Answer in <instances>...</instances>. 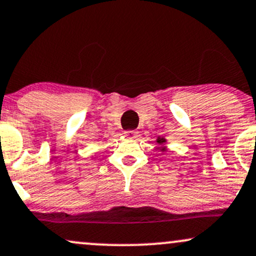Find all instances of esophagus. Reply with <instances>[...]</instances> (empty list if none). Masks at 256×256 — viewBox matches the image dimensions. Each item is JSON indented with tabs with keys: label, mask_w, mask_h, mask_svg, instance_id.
Listing matches in <instances>:
<instances>
[{
	"label": "esophagus",
	"mask_w": 256,
	"mask_h": 256,
	"mask_svg": "<svg viewBox=\"0 0 256 256\" xmlns=\"http://www.w3.org/2000/svg\"><path fill=\"white\" fill-rule=\"evenodd\" d=\"M137 134L138 132L136 130H128L125 132V136L128 138H134V137H137Z\"/></svg>",
	"instance_id": "34e87169"
}]
</instances>
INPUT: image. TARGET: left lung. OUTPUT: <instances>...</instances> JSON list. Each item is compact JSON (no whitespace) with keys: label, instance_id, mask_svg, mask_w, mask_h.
I'll list each match as a JSON object with an SVG mask.
<instances>
[{"label":"left lung","instance_id":"obj_1","mask_svg":"<svg viewBox=\"0 0 256 256\" xmlns=\"http://www.w3.org/2000/svg\"><path fill=\"white\" fill-rule=\"evenodd\" d=\"M156 142L158 143V144L162 146V144H165V143H166V140L164 137H158L156 140ZM162 152H165V146H162Z\"/></svg>","mask_w":256,"mask_h":256}]
</instances>
